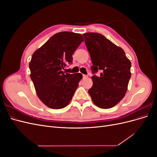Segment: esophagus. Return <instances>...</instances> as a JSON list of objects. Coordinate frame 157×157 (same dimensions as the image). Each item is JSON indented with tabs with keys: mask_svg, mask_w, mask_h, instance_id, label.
Listing matches in <instances>:
<instances>
[{
	"mask_svg": "<svg viewBox=\"0 0 157 157\" xmlns=\"http://www.w3.org/2000/svg\"><path fill=\"white\" fill-rule=\"evenodd\" d=\"M88 77V76L86 75H83V78H86Z\"/></svg>",
	"mask_w": 157,
	"mask_h": 157,
	"instance_id": "1",
	"label": "esophagus"
}]
</instances>
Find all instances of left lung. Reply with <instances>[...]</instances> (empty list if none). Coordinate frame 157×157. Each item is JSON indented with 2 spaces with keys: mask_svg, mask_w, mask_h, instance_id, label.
<instances>
[{
  "mask_svg": "<svg viewBox=\"0 0 157 157\" xmlns=\"http://www.w3.org/2000/svg\"><path fill=\"white\" fill-rule=\"evenodd\" d=\"M93 65V85L88 90L93 102L101 109L115 106L124 97L131 77V62L124 51L96 33L82 35Z\"/></svg>",
  "mask_w": 157,
  "mask_h": 157,
  "instance_id": "left-lung-1",
  "label": "left lung"
}]
</instances>
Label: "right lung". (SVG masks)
<instances>
[{
    "mask_svg": "<svg viewBox=\"0 0 157 157\" xmlns=\"http://www.w3.org/2000/svg\"><path fill=\"white\" fill-rule=\"evenodd\" d=\"M83 40L78 33H58L33 53L30 77L38 97L47 107L59 109L70 103L82 75L65 74L63 70L72 63V56Z\"/></svg>",
    "mask_w": 157,
    "mask_h": 157,
    "instance_id": "add662e5",
    "label": "right lung"
}]
</instances>
